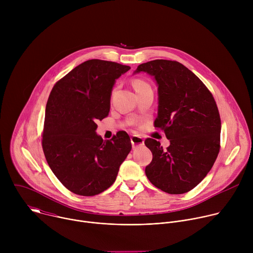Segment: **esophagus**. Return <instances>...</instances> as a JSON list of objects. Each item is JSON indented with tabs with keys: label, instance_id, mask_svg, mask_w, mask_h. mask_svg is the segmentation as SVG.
Here are the masks:
<instances>
[{
	"label": "esophagus",
	"instance_id": "esophagus-1",
	"mask_svg": "<svg viewBox=\"0 0 253 253\" xmlns=\"http://www.w3.org/2000/svg\"><path fill=\"white\" fill-rule=\"evenodd\" d=\"M131 143H132V147L133 148H137L139 146H142L144 145V139L140 136H132L131 137Z\"/></svg>",
	"mask_w": 253,
	"mask_h": 253
}]
</instances>
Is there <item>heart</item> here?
<instances>
[{
  "label": "heart",
  "instance_id": "obj_1",
  "mask_svg": "<svg viewBox=\"0 0 253 253\" xmlns=\"http://www.w3.org/2000/svg\"><path fill=\"white\" fill-rule=\"evenodd\" d=\"M147 85H148V84H147L145 81L139 80V79H137V80H135V81L133 82V86H134L135 90H137V89H139V88H142V87H144V86H147Z\"/></svg>",
  "mask_w": 253,
  "mask_h": 253
}]
</instances>
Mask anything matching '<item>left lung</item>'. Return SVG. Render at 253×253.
Masks as SVG:
<instances>
[{
    "mask_svg": "<svg viewBox=\"0 0 253 253\" xmlns=\"http://www.w3.org/2000/svg\"><path fill=\"white\" fill-rule=\"evenodd\" d=\"M154 77L158 86V116L154 126L164 131L170 145L148 138L153 158L145 168L149 181L169 194L197 186L212 168L220 149L221 121L217 105L203 82L181 63L153 60L134 73Z\"/></svg>",
    "mask_w": 253,
    "mask_h": 253,
    "instance_id": "obj_1",
    "label": "left lung"
}]
</instances>
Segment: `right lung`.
Segmentation results:
<instances>
[{"mask_svg":"<svg viewBox=\"0 0 253 253\" xmlns=\"http://www.w3.org/2000/svg\"><path fill=\"white\" fill-rule=\"evenodd\" d=\"M129 66L88 60L53 87L45 111L42 146L60 182L71 192L94 196L109 188L131 151L129 135L120 131L104 141L97 120L108 116L116 79Z\"/></svg>","mask_w":253,"mask_h":253,"instance_id":"right-lung-1","label":"right lung"}]
</instances>
